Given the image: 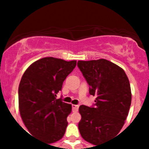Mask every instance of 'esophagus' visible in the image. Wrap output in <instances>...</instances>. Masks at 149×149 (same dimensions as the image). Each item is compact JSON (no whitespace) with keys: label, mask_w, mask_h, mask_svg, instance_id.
I'll use <instances>...</instances> for the list:
<instances>
[{"label":"esophagus","mask_w":149,"mask_h":149,"mask_svg":"<svg viewBox=\"0 0 149 149\" xmlns=\"http://www.w3.org/2000/svg\"><path fill=\"white\" fill-rule=\"evenodd\" d=\"M79 108V106L78 105H76V104H72V110L74 112H77Z\"/></svg>","instance_id":"34e87169"}]
</instances>
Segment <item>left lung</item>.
Segmentation results:
<instances>
[{"label":"left lung","instance_id":"left-lung-1","mask_svg":"<svg viewBox=\"0 0 149 149\" xmlns=\"http://www.w3.org/2000/svg\"><path fill=\"white\" fill-rule=\"evenodd\" d=\"M77 66L95 96L93 107L81 105L78 128L86 141L98 145L112 139L121 131L131 104L129 80L122 68L100 59L77 62Z\"/></svg>","mask_w":149,"mask_h":149}]
</instances>
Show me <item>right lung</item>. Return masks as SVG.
Listing matches in <instances>:
<instances>
[{
	"label": "right lung",
	"mask_w": 149,
	"mask_h": 149,
	"mask_svg": "<svg viewBox=\"0 0 149 149\" xmlns=\"http://www.w3.org/2000/svg\"><path fill=\"white\" fill-rule=\"evenodd\" d=\"M76 63V60L44 57L32 63L21 79L18 86L21 117L32 136L48 144L60 140L65 132L72 105L56 97Z\"/></svg>",
	"instance_id": "add662e5"
}]
</instances>
